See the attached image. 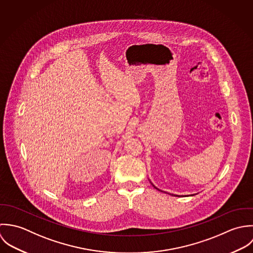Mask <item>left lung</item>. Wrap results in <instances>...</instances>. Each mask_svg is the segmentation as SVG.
<instances>
[{"instance_id":"left-lung-1","label":"left lung","mask_w":253,"mask_h":253,"mask_svg":"<svg viewBox=\"0 0 253 253\" xmlns=\"http://www.w3.org/2000/svg\"><path fill=\"white\" fill-rule=\"evenodd\" d=\"M152 186H153V185H152ZM153 187H154V186H153ZM154 188H155V189H156V190H158V191H160V190H159V189H157V188H156V187H154ZM170 195H171V194H170ZM172 196H175V195H172ZM193 196H194V195H193Z\"/></svg>"}]
</instances>
